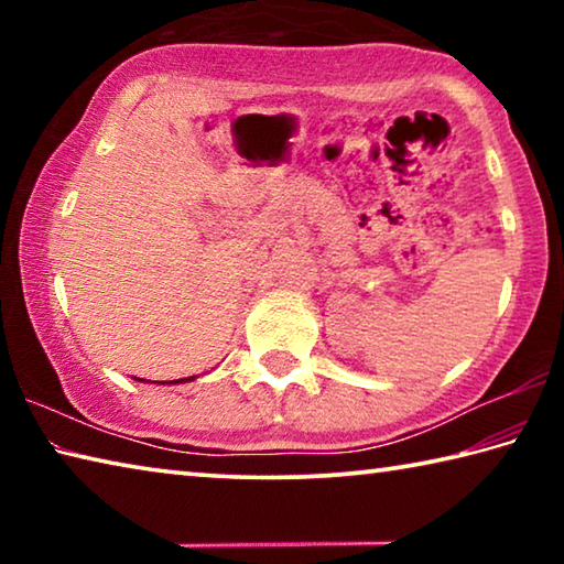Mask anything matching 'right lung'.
<instances>
[{"mask_svg":"<svg viewBox=\"0 0 564 564\" xmlns=\"http://www.w3.org/2000/svg\"><path fill=\"white\" fill-rule=\"evenodd\" d=\"M186 380H191V378H186Z\"/></svg>","mask_w":564,"mask_h":564,"instance_id":"1","label":"right lung"}]
</instances>
